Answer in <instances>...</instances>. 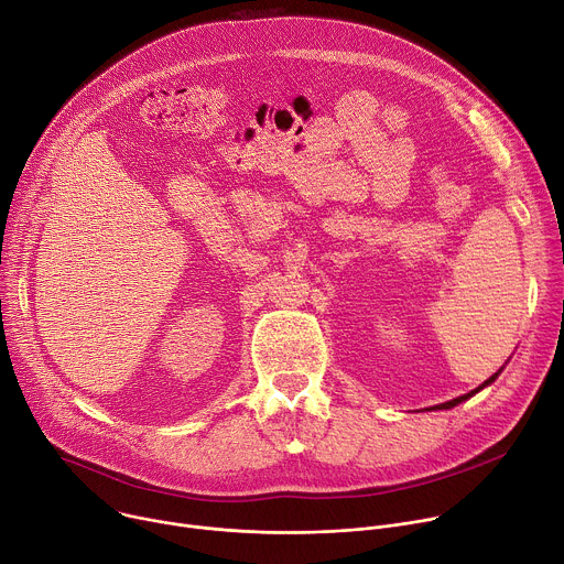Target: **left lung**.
<instances>
[{"mask_svg": "<svg viewBox=\"0 0 564 564\" xmlns=\"http://www.w3.org/2000/svg\"><path fill=\"white\" fill-rule=\"evenodd\" d=\"M497 376H499V373H495V376H490V378H488V380H486V382H484V384H481V387H477V389H475V391H470V393H466V395H458V398H454V400H449V402H443V404H436V406H432V409H452V406H454V404H458V402H464V400H468V398H473V395H475V393H477V391H481V389H484V387H488V384H490V382H495V378H497Z\"/></svg>", "mask_w": 564, "mask_h": 564, "instance_id": "left-lung-1", "label": "left lung"}]
</instances>
